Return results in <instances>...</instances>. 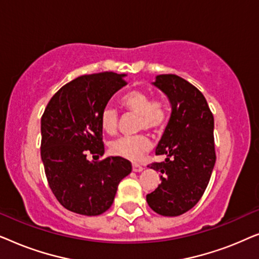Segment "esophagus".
Returning <instances> with one entry per match:
<instances>
[{"instance_id":"esophagus-1","label":"esophagus","mask_w":259,"mask_h":259,"mask_svg":"<svg viewBox=\"0 0 259 259\" xmlns=\"http://www.w3.org/2000/svg\"><path fill=\"white\" fill-rule=\"evenodd\" d=\"M132 168H133V171H134V172H141V171H143V166L137 165V164H133Z\"/></svg>"}]
</instances>
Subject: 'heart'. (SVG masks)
<instances>
[{
    "mask_svg": "<svg viewBox=\"0 0 259 259\" xmlns=\"http://www.w3.org/2000/svg\"><path fill=\"white\" fill-rule=\"evenodd\" d=\"M120 105L125 111L138 115V130L159 132L167 120V107L161 99H151L150 93L141 90L127 92L120 98ZM119 113L111 106H106L100 113V125L104 132L114 134L118 130ZM152 146L146 134L121 137L109 144V151L116 157L137 161Z\"/></svg>",
    "mask_w": 259,
    "mask_h": 259,
    "instance_id": "obj_1",
    "label": "heart"
}]
</instances>
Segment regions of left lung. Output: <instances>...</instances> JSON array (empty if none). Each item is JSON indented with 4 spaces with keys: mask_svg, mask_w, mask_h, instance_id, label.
<instances>
[{
    "mask_svg": "<svg viewBox=\"0 0 259 259\" xmlns=\"http://www.w3.org/2000/svg\"><path fill=\"white\" fill-rule=\"evenodd\" d=\"M155 87L167 95L172 113L155 154L165 161L148 167L160 172V185L146 196L158 214L176 217L196 205L206 190L215 162L213 114L203 93L183 77L161 74Z\"/></svg>",
    "mask_w": 259,
    "mask_h": 259,
    "instance_id": "8db88e82",
    "label": "left lung"
}]
</instances>
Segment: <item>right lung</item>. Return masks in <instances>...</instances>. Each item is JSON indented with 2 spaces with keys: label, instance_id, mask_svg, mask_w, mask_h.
I'll use <instances>...</instances> for the list:
<instances>
[{
  "label": "right lung",
  "instance_id": "1",
  "mask_svg": "<svg viewBox=\"0 0 259 259\" xmlns=\"http://www.w3.org/2000/svg\"><path fill=\"white\" fill-rule=\"evenodd\" d=\"M125 74L104 72L76 77L49 100L41 118V159L49 187L67 210L99 215L114 200L118 185L132 171L120 157L104 155L100 113L126 86Z\"/></svg>",
  "mask_w": 259,
  "mask_h": 259
}]
</instances>
